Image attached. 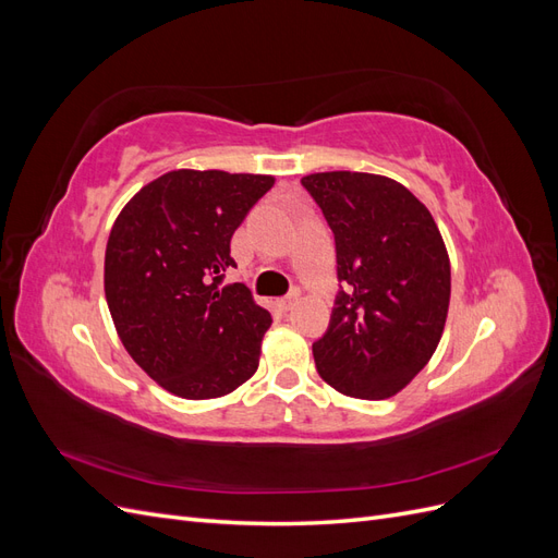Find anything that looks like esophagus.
Masks as SVG:
<instances>
[{
	"mask_svg": "<svg viewBox=\"0 0 558 558\" xmlns=\"http://www.w3.org/2000/svg\"><path fill=\"white\" fill-rule=\"evenodd\" d=\"M300 302V291H293L291 295H286V298H281V300H277V305H279V310H283V312H291L295 305Z\"/></svg>",
	"mask_w": 558,
	"mask_h": 558,
	"instance_id": "obj_1",
	"label": "esophagus"
}]
</instances>
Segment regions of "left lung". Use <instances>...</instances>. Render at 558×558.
<instances>
[{
    "label": "left lung",
    "instance_id": "obj_1",
    "mask_svg": "<svg viewBox=\"0 0 558 558\" xmlns=\"http://www.w3.org/2000/svg\"><path fill=\"white\" fill-rule=\"evenodd\" d=\"M335 234L330 326L314 342L316 369L335 391L384 400L435 353L451 295L449 253L435 218L402 183L365 172L302 177Z\"/></svg>",
    "mask_w": 558,
    "mask_h": 558
}]
</instances>
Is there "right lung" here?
<instances>
[{
  "instance_id": "add662e5",
  "label": "right lung",
  "mask_w": 558,
  "mask_h": 558,
  "mask_svg": "<svg viewBox=\"0 0 558 558\" xmlns=\"http://www.w3.org/2000/svg\"><path fill=\"white\" fill-rule=\"evenodd\" d=\"M275 185L267 174L174 170L146 183L111 228L105 293L123 347L165 391L232 393L253 377L272 316L244 283L221 286L230 240Z\"/></svg>"
}]
</instances>
